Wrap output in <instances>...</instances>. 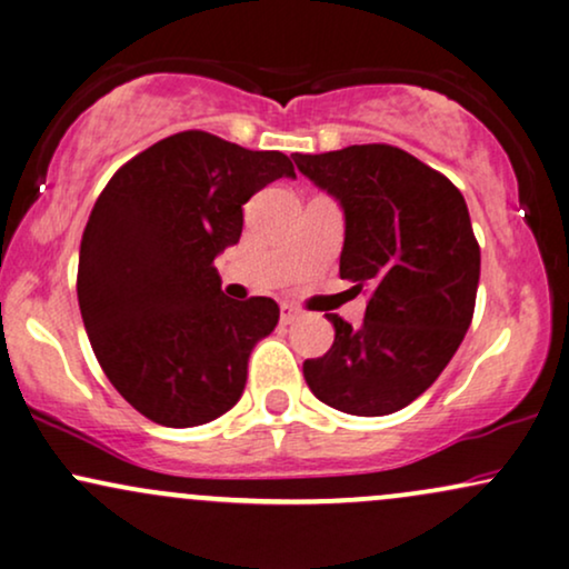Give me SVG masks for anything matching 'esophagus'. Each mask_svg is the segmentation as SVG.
Segmentation results:
<instances>
[{
	"instance_id": "34e87169",
	"label": "esophagus",
	"mask_w": 569,
	"mask_h": 569,
	"mask_svg": "<svg viewBox=\"0 0 569 569\" xmlns=\"http://www.w3.org/2000/svg\"><path fill=\"white\" fill-rule=\"evenodd\" d=\"M299 318H302V310H297V307H291V305H280V323L291 326V323H297Z\"/></svg>"
}]
</instances>
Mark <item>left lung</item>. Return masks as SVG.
Listing matches in <instances>:
<instances>
[{
	"mask_svg": "<svg viewBox=\"0 0 569 569\" xmlns=\"http://www.w3.org/2000/svg\"><path fill=\"white\" fill-rule=\"evenodd\" d=\"M293 161L339 198V276L368 289L360 328L326 315L337 339L323 358L305 360L307 387L345 413H395L435 385L475 315L480 243L467 201L448 177L387 142Z\"/></svg>",
	"mask_w": 569,
	"mask_h": 569,
	"instance_id": "obj_1",
	"label": "left lung"
}]
</instances>
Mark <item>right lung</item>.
<instances>
[{
    "label": "right lung",
    "mask_w": 569,
    "mask_h": 569,
    "mask_svg": "<svg viewBox=\"0 0 569 569\" xmlns=\"http://www.w3.org/2000/svg\"><path fill=\"white\" fill-rule=\"evenodd\" d=\"M293 177L280 150L188 129L129 159L94 201L77 293L89 345L119 395L161 427H198L241 400L270 297L232 302L214 257L238 243L243 203Z\"/></svg>",
    "instance_id": "obj_1"
}]
</instances>
